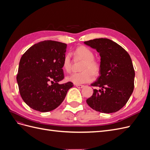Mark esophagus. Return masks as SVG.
I'll use <instances>...</instances> for the list:
<instances>
[{
    "instance_id": "1",
    "label": "esophagus",
    "mask_w": 150,
    "mask_h": 150,
    "mask_svg": "<svg viewBox=\"0 0 150 150\" xmlns=\"http://www.w3.org/2000/svg\"><path fill=\"white\" fill-rule=\"evenodd\" d=\"M76 86L78 88H83L84 87V85H81V84H76Z\"/></svg>"
}]
</instances>
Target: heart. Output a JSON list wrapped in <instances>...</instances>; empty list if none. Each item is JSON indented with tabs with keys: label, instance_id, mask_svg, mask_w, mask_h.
<instances>
[{
	"label": "heart",
	"instance_id": "heart-1",
	"mask_svg": "<svg viewBox=\"0 0 150 150\" xmlns=\"http://www.w3.org/2000/svg\"><path fill=\"white\" fill-rule=\"evenodd\" d=\"M75 54L77 57L84 61L81 67V71H83L78 73H73L67 77V81L76 84L91 82L94 79V75H98L101 70L100 64L94 59V52L89 48L81 46L76 49ZM62 68L66 72H69L71 71L72 62L69 54H67L64 58Z\"/></svg>",
	"mask_w": 150,
	"mask_h": 150
}]
</instances>
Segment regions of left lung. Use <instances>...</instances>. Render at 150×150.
<instances>
[{"label": "left lung", "mask_w": 150, "mask_h": 150, "mask_svg": "<svg viewBox=\"0 0 150 150\" xmlns=\"http://www.w3.org/2000/svg\"><path fill=\"white\" fill-rule=\"evenodd\" d=\"M96 49L101 57L100 76L92 86L93 94L86 100L94 110L115 112L123 107L134 89L135 72L129 54L112 40L99 38L84 42Z\"/></svg>", "instance_id": "left-lung-1"}]
</instances>
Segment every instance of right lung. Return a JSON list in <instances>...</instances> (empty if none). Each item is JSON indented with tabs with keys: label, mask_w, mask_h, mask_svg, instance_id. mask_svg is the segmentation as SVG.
<instances>
[{
	"label": "right lung",
	"mask_w": 150,
	"mask_h": 150,
	"mask_svg": "<svg viewBox=\"0 0 150 150\" xmlns=\"http://www.w3.org/2000/svg\"><path fill=\"white\" fill-rule=\"evenodd\" d=\"M67 44L44 40L31 46L19 62L17 81L23 101L34 110L48 112L57 108L71 82L60 84L64 78L62 62Z\"/></svg>",
	"instance_id": "obj_1"
}]
</instances>
